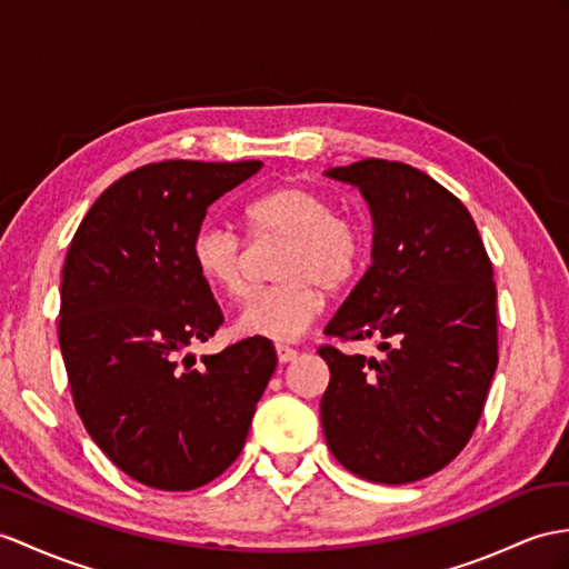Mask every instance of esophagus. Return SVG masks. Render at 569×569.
Returning <instances> with one entry per match:
<instances>
[{
  "label": "esophagus",
  "mask_w": 569,
  "mask_h": 569,
  "mask_svg": "<svg viewBox=\"0 0 569 569\" xmlns=\"http://www.w3.org/2000/svg\"><path fill=\"white\" fill-rule=\"evenodd\" d=\"M277 359H280V365L295 362V359H297V350L284 348V345H277Z\"/></svg>",
  "instance_id": "1"
}]
</instances>
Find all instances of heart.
Wrapping results in <instances>:
<instances>
[{"mask_svg":"<svg viewBox=\"0 0 569 569\" xmlns=\"http://www.w3.org/2000/svg\"><path fill=\"white\" fill-rule=\"evenodd\" d=\"M253 241H282L274 260V287L246 299L237 328L246 336L289 342L309 330L323 309L326 292L348 287L365 258V237L352 219L307 186H277L243 210ZM202 280L227 297L246 292V243L237 231L207 221L190 243Z\"/></svg>","mask_w":569,"mask_h":569,"instance_id":"1","label":"heart"}]
</instances>
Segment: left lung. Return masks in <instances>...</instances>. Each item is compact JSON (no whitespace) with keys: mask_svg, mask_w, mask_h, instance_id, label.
<instances>
[{"mask_svg":"<svg viewBox=\"0 0 569 569\" xmlns=\"http://www.w3.org/2000/svg\"><path fill=\"white\" fill-rule=\"evenodd\" d=\"M369 204L371 266L326 326L381 338L383 359L323 345L321 425L330 453L369 482L437 473L468 445L497 369V289L473 217L435 178L400 161L328 169Z\"/></svg>","mask_w":569,"mask_h":569,"instance_id":"8db88e82","label":"left lung"}]
</instances>
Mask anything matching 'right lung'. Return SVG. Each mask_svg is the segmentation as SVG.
<instances>
[{
	"label": "right lung",
	"mask_w": 569,
	"mask_h": 569,
	"mask_svg": "<svg viewBox=\"0 0 569 569\" xmlns=\"http://www.w3.org/2000/svg\"><path fill=\"white\" fill-rule=\"evenodd\" d=\"M260 161H159L103 190L69 243L60 350L87 432L147 488H202L237 461L277 367L268 338L198 359L224 321L190 243Z\"/></svg>",
	"instance_id": "1"
}]
</instances>
